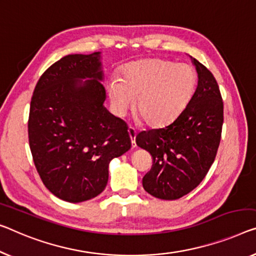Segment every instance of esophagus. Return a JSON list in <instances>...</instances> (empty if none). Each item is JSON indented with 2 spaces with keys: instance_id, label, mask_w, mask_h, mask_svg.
I'll list each match as a JSON object with an SVG mask.
<instances>
[{
  "instance_id": "obj_1",
  "label": "esophagus",
  "mask_w": 256,
  "mask_h": 256,
  "mask_svg": "<svg viewBox=\"0 0 256 256\" xmlns=\"http://www.w3.org/2000/svg\"><path fill=\"white\" fill-rule=\"evenodd\" d=\"M128 132L130 139H131V142H132V147H133V148H136V128H132V126H130V128H128Z\"/></svg>"
}]
</instances>
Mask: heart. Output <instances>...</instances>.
I'll return each mask as SVG.
<instances>
[{
  "instance_id": "b5f03b06",
  "label": "heart",
  "mask_w": 256,
  "mask_h": 256,
  "mask_svg": "<svg viewBox=\"0 0 256 256\" xmlns=\"http://www.w3.org/2000/svg\"><path fill=\"white\" fill-rule=\"evenodd\" d=\"M194 82V72L188 64L150 58L124 66L120 78L109 79L106 90L116 115L124 116L136 98V112L144 123L158 128L179 115Z\"/></svg>"
}]
</instances>
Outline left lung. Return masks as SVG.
Returning a JSON list of instances; mask_svg holds the SVG:
<instances>
[{
	"label": "left lung",
	"mask_w": 256,
	"mask_h": 256,
	"mask_svg": "<svg viewBox=\"0 0 256 256\" xmlns=\"http://www.w3.org/2000/svg\"><path fill=\"white\" fill-rule=\"evenodd\" d=\"M198 86L186 108L161 128L136 136L140 148L152 155V169L142 178L150 196L176 200L204 180L218 150L223 125V100L210 71L192 58Z\"/></svg>",
	"instance_id": "left-lung-1"
}]
</instances>
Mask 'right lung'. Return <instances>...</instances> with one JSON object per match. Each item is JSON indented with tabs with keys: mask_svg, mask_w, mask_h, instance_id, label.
I'll list each match as a JSON object with an SVG mask.
<instances>
[{
	"mask_svg": "<svg viewBox=\"0 0 256 256\" xmlns=\"http://www.w3.org/2000/svg\"><path fill=\"white\" fill-rule=\"evenodd\" d=\"M90 78L84 84L82 78ZM100 52L68 55L49 66L34 88L28 142L41 180L55 196L82 202L108 182L112 158L131 148L126 123L104 106Z\"/></svg>",
	"mask_w": 256,
	"mask_h": 256,
	"instance_id": "add662e5",
	"label": "right lung"
}]
</instances>
